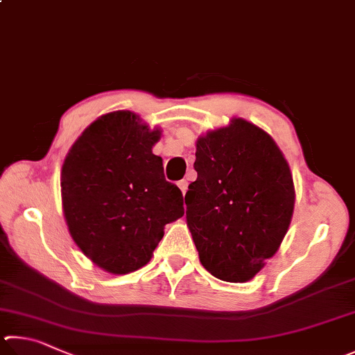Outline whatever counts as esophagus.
<instances>
[{
	"instance_id": "34e87169",
	"label": "esophagus",
	"mask_w": 355,
	"mask_h": 355,
	"mask_svg": "<svg viewBox=\"0 0 355 355\" xmlns=\"http://www.w3.org/2000/svg\"><path fill=\"white\" fill-rule=\"evenodd\" d=\"M178 187L181 189L182 195H185V191H187V189H189V182L185 181V179H182V181H179V182H178Z\"/></svg>"
}]
</instances>
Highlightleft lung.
<instances>
[{
    "label": "left lung",
    "instance_id": "8db88e82",
    "mask_svg": "<svg viewBox=\"0 0 355 355\" xmlns=\"http://www.w3.org/2000/svg\"><path fill=\"white\" fill-rule=\"evenodd\" d=\"M193 166L185 214L201 263L221 281H250L288 231L295 187L287 160L268 134L235 118L196 141Z\"/></svg>",
    "mask_w": 355,
    "mask_h": 355
}]
</instances>
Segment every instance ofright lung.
I'll return each instance as SVG.
<instances>
[{
	"mask_svg": "<svg viewBox=\"0 0 355 355\" xmlns=\"http://www.w3.org/2000/svg\"><path fill=\"white\" fill-rule=\"evenodd\" d=\"M159 139L132 112H112L84 130L62 166L68 231L93 263L114 275L146 265L164 226L184 215L182 191L151 151Z\"/></svg>",
	"mask_w": 355,
	"mask_h": 355,
	"instance_id": "right-lung-1",
	"label": "right lung"
}]
</instances>
